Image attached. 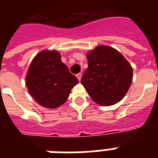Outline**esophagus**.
Here are the masks:
<instances>
[{"label": "esophagus", "instance_id": "obj_1", "mask_svg": "<svg viewBox=\"0 0 158 158\" xmlns=\"http://www.w3.org/2000/svg\"><path fill=\"white\" fill-rule=\"evenodd\" d=\"M76 77H77V79H79V81H80V80H81V78H82V74H81V73H79V74H78L76 75Z\"/></svg>", "mask_w": 158, "mask_h": 158}]
</instances>
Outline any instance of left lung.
Segmentation results:
<instances>
[{
	"mask_svg": "<svg viewBox=\"0 0 158 158\" xmlns=\"http://www.w3.org/2000/svg\"><path fill=\"white\" fill-rule=\"evenodd\" d=\"M89 67L81 84L93 101L101 106H111L127 94L133 79V68L117 50L98 46L87 53Z\"/></svg>",
	"mask_w": 158,
	"mask_h": 158,
	"instance_id": "obj_1",
	"label": "left lung"
}]
</instances>
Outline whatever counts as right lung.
<instances>
[{
    "label": "right lung",
    "instance_id": "add662e5",
    "mask_svg": "<svg viewBox=\"0 0 158 158\" xmlns=\"http://www.w3.org/2000/svg\"><path fill=\"white\" fill-rule=\"evenodd\" d=\"M25 79L26 87L33 99L50 109L63 105L71 89L79 83L56 50H43L36 55Z\"/></svg>",
    "mask_w": 158,
    "mask_h": 158
}]
</instances>
